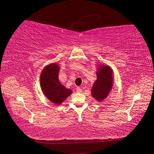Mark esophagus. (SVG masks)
Listing matches in <instances>:
<instances>
[{"label":"esophagus","instance_id":"34e87169","mask_svg":"<svg viewBox=\"0 0 154 154\" xmlns=\"http://www.w3.org/2000/svg\"><path fill=\"white\" fill-rule=\"evenodd\" d=\"M76 91L77 93H82V89L80 87H77L76 88Z\"/></svg>","mask_w":154,"mask_h":154}]
</instances>
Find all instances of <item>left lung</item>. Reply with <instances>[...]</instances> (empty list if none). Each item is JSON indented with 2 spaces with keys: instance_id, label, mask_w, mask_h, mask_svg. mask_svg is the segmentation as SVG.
Returning a JSON list of instances; mask_svg holds the SVG:
<instances>
[{
  "instance_id": "8db88e82",
  "label": "left lung",
  "mask_w": 154,
  "mask_h": 154,
  "mask_svg": "<svg viewBox=\"0 0 154 154\" xmlns=\"http://www.w3.org/2000/svg\"><path fill=\"white\" fill-rule=\"evenodd\" d=\"M97 79L91 90V96L98 102L105 100L112 89L114 84V72L111 67L106 64L96 66Z\"/></svg>"
}]
</instances>
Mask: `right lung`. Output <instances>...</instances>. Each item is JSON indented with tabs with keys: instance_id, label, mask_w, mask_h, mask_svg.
<instances>
[{
	"instance_id": "add662e5",
	"label": "right lung",
	"mask_w": 154,
	"mask_h": 154,
	"mask_svg": "<svg viewBox=\"0 0 154 154\" xmlns=\"http://www.w3.org/2000/svg\"><path fill=\"white\" fill-rule=\"evenodd\" d=\"M59 64L52 63L43 68L40 76V84L42 91L51 103L60 105L70 96L72 91L67 88L58 79Z\"/></svg>"
}]
</instances>
